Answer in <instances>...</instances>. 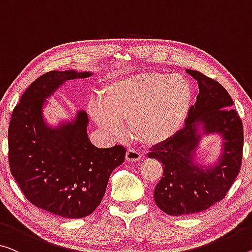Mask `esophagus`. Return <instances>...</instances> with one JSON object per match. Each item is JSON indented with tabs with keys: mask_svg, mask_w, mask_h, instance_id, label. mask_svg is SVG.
<instances>
[{
	"mask_svg": "<svg viewBox=\"0 0 252 252\" xmlns=\"http://www.w3.org/2000/svg\"><path fill=\"white\" fill-rule=\"evenodd\" d=\"M141 157H142V154L136 150L128 149L126 152V160L129 162H136L139 160V158H141Z\"/></svg>",
	"mask_w": 252,
	"mask_h": 252,
	"instance_id": "esophagus-1",
	"label": "esophagus"
}]
</instances>
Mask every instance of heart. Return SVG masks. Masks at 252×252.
Segmentation results:
<instances>
[{
	"mask_svg": "<svg viewBox=\"0 0 252 252\" xmlns=\"http://www.w3.org/2000/svg\"><path fill=\"white\" fill-rule=\"evenodd\" d=\"M191 86L181 75L143 73L111 80L100 98L89 101V113L108 136L124 135L128 122L131 136L144 145H157L173 136L190 107Z\"/></svg>",
	"mask_w": 252,
	"mask_h": 252,
	"instance_id": "obj_1",
	"label": "heart"
}]
</instances>
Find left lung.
<instances>
[{"label":"left lung","instance_id":"left-lung-1","mask_svg":"<svg viewBox=\"0 0 252 252\" xmlns=\"http://www.w3.org/2000/svg\"><path fill=\"white\" fill-rule=\"evenodd\" d=\"M197 80L199 94L188 111L185 126L151 149L148 157L163 164V176L154 189L158 207L168 215L183 216L206 211L222 200L238 177L242 162L243 126L230 94L203 73L186 69ZM222 138L219 160L198 164L195 151L203 136Z\"/></svg>","mask_w":252,"mask_h":252}]
</instances>
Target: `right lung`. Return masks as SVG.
<instances>
[{"instance_id": "add662e5", "label": "right lung", "mask_w": 252, "mask_h": 252, "mask_svg": "<svg viewBox=\"0 0 252 252\" xmlns=\"http://www.w3.org/2000/svg\"><path fill=\"white\" fill-rule=\"evenodd\" d=\"M91 72L50 71L30 84L15 106L9 126L10 170L27 199L65 219L90 215L106 191L111 172L125 160L126 149H99L88 136L89 118L47 125L44 106L62 84Z\"/></svg>"}]
</instances>
